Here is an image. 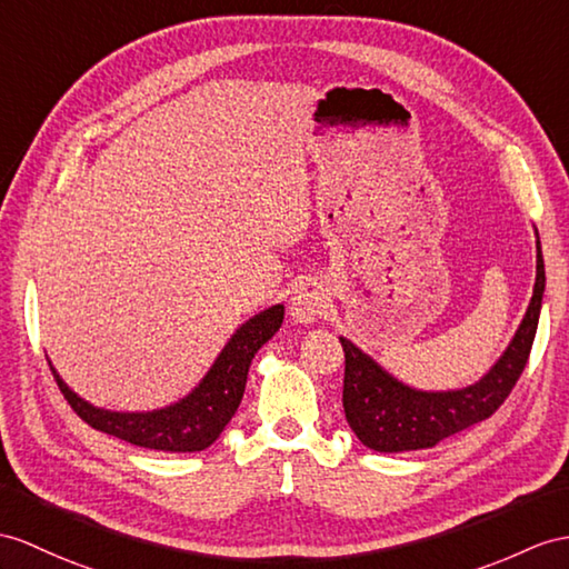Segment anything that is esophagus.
I'll return each instance as SVG.
<instances>
[{
    "mask_svg": "<svg viewBox=\"0 0 569 569\" xmlns=\"http://www.w3.org/2000/svg\"><path fill=\"white\" fill-rule=\"evenodd\" d=\"M326 309H328V295H326L323 284L316 280L299 284L295 297L289 299V316H292L297 323H303V326L316 323L318 318L323 316Z\"/></svg>",
    "mask_w": 569,
    "mask_h": 569,
    "instance_id": "esophagus-1",
    "label": "esophagus"
}]
</instances>
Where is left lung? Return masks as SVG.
Returning <instances> with one entry per match:
<instances>
[{"label":"left lung","instance_id":"1","mask_svg":"<svg viewBox=\"0 0 569 569\" xmlns=\"http://www.w3.org/2000/svg\"><path fill=\"white\" fill-rule=\"evenodd\" d=\"M546 292V266L536 231V282L521 323L500 359L476 383L449 391H422L398 381L377 359L340 336L345 350L342 408L365 447L381 453L432 449L441 439L488 420L515 389L536 338Z\"/></svg>","mask_w":569,"mask_h":569}]
</instances>
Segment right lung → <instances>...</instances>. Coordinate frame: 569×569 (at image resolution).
Returning <instances> with one entry per match:
<instances>
[{
	"instance_id": "right-lung-1",
	"label": "right lung",
	"mask_w": 569,
	"mask_h": 569,
	"mask_svg": "<svg viewBox=\"0 0 569 569\" xmlns=\"http://www.w3.org/2000/svg\"><path fill=\"white\" fill-rule=\"evenodd\" d=\"M282 318L284 303H274V307L262 309L248 318L227 340L196 389L178 398L176 403L157 410L122 412L93 406L69 389L50 359L48 365L69 406L74 408L81 420L99 429V432L154 451H202L214 445L217 437L224 432V427L233 418V412L239 410L253 357L280 330Z\"/></svg>"
}]
</instances>
